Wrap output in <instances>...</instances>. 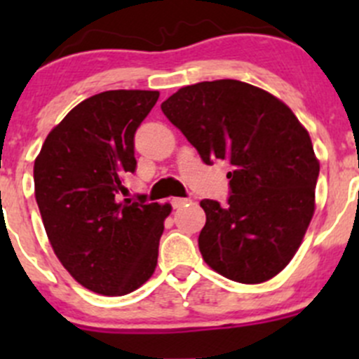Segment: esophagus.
I'll return each instance as SVG.
<instances>
[{
	"label": "esophagus",
	"instance_id": "obj_1",
	"mask_svg": "<svg viewBox=\"0 0 359 359\" xmlns=\"http://www.w3.org/2000/svg\"><path fill=\"white\" fill-rule=\"evenodd\" d=\"M191 200H187V198H173L172 200V206L173 208H180V206H184L186 203H189Z\"/></svg>",
	"mask_w": 359,
	"mask_h": 359
}]
</instances>
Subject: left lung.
I'll use <instances>...</instances> for the list:
<instances>
[{"label":"left lung","mask_w":359,"mask_h":359,"mask_svg":"<svg viewBox=\"0 0 359 359\" xmlns=\"http://www.w3.org/2000/svg\"><path fill=\"white\" fill-rule=\"evenodd\" d=\"M203 161L227 159V205L203 200L198 245L222 276L255 285L287 267L314 213L320 163L290 107L238 79L184 86L161 104Z\"/></svg>","instance_id":"obj_1"}]
</instances>
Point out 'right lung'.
<instances>
[{"instance_id":"right-lung-1","label":"right lung","mask_w":359,"mask_h":359,"mask_svg":"<svg viewBox=\"0 0 359 359\" xmlns=\"http://www.w3.org/2000/svg\"><path fill=\"white\" fill-rule=\"evenodd\" d=\"M159 92L109 90L69 111L34 161V194L50 245L72 278L102 295H126L153 276L168 203L125 198L137 168V128Z\"/></svg>"}]
</instances>
